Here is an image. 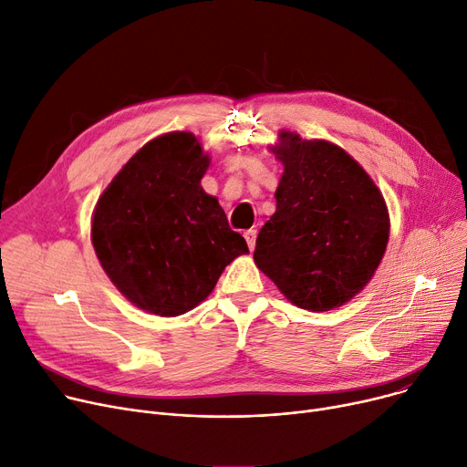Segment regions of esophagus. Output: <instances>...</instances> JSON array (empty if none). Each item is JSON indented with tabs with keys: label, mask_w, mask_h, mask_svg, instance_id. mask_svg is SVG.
Segmentation results:
<instances>
[{
	"label": "esophagus",
	"mask_w": 467,
	"mask_h": 467,
	"mask_svg": "<svg viewBox=\"0 0 467 467\" xmlns=\"http://www.w3.org/2000/svg\"><path fill=\"white\" fill-rule=\"evenodd\" d=\"M243 235H244V239H246V244H249V249L254 251V244H256V230L251 228V230H246Z\"/></svg>",
	"instance_id": "1"
}]
</instances>
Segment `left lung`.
Segmentation results:
<instances>
[{
	"instance_id": "obj_1",
	"label": "left lung",
	"mask_w": 467,
	"mask_h": 467,
	"mask_svg": "<svg viewBox=\"0 0 467 467\" xmlns=\"http://www.w3.org/2000/svg\"><path fill=\"white\" fill-rule=\"evenodd\" d=\"M277 211L256 237L254 262L294 306H345L373 277L390 218L380 190L341 147L283 130Z\"/></svg>"
}]
</instances>
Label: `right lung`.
I'll list each match as a JSON object with an SVG mask.
<instances>
[{
    "instance_id": "right-lung-1",
    "label": "right lung",
    "mask_w": 467,
    "mask_h": 467,
    "mask_svg": "<svg viewBox=\"0 0 467 467\" xmlns=\"http://www.w3.org/2000/svg\"><path fill=\"white\" fill-rule=\"evenodd\" d=\"M196 135L171 131L137 150L99 196L92 244L103 271L140 309L177 317L200 306L234 258L249 253L218 200Z\"/></svg>"
}]
</instances>
